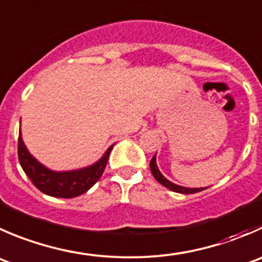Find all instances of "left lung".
<instances>
[{
	"label": "left lung",
	"mask_w": 262,
	"mask_h": 262,
	"mask_svg": "<svg viewBox=\"0 0 262 262\" xmlns=\"http://www.w3.org/2000/svg\"><path fill=\"white\" fill-rule=\"evenodd\" d=\"M149 169H151L152 175H154L155 179L160 183L161 185L166 187L167 189L172 190V192H177V193H182V194H192V193H197V192H201V190L206 189V187H202V188H188V187H183V185H178L175 183L170 182L169 179L164 177L161 174V171L159 170V166L156 164V155L152 157V160L149 161Z\"/></svg>",
	"instance_id": "obj_1"
}]
</instances>
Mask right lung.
Returning a JSON list of instances; mask_svg holds the SVG:
<instances>
[{
  "label": "right lung",
  "mask_w": 262,
  "mask_h": 262,
  "mask_svg": "<svg viewBox=\"0 0 262 262\" xmlns=\"http://www.w3.org/2000/svg\"><path fill=\"white\" fill-rule=\"evenodd\" d=\"M113 146L108 147L105 154L92 165H88L82 169L55 171L40 164L30 154L23 141L21 130H20L17 155H19V161L24 172L40 192L47 195H52V197H58V199H74L87 192L97 183V180L105 171Z\"/></svg>",
  "instance_id": "1"
}]
</instances>
